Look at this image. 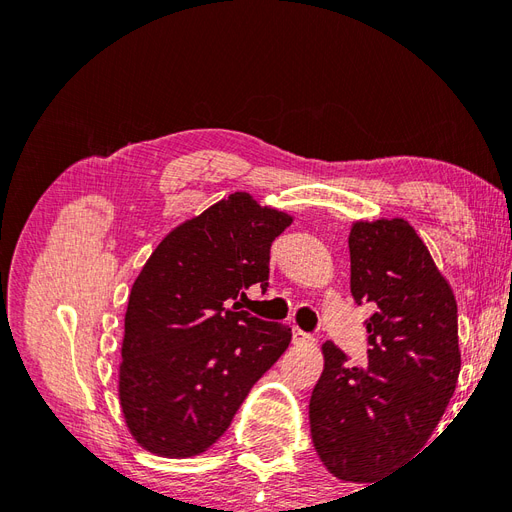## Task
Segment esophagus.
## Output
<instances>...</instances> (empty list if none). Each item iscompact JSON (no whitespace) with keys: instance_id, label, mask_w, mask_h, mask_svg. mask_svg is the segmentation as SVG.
Segmentation results:
<instances>
[{"instance_id":"34e87169","label":"esophagus","mask_w":512,"mask_h":512,"mask_svg":"<svg viewBox=\"0 0 512 512\" xmlns=\"http://www.w3.org/2000/svg\"><path fill=\"white\" fill-rule=\"evenodd\" d=\"M292 344L294 346H309V344H314V337L309 333H303L301 329H292Z\"/></svg>"}]
</instances>
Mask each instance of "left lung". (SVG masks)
<instances>
[{
    "mask_svg": "<svg viewBox=\"0 0 512 512\" xmlns=\"http://www.w3.org/2000/svg\"><path fill=\"white\" fill-rule=\"evenodd\" d=\"M350 290L371 303L367 363L333 342L309 399L320 461L348 483H374L414 459L451 401L461 352L457 301L427 245L404 220L352 222Z\"/></svg>",
    "mask_w": 512,
    "mask_h": 512,
    "instance_id": "1",
    "label": "left lung"
}]
</instances>
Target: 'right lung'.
Wrapping results in <instances>:
<instances>
[{
  "instance_id": "right-lung-1",
  "label": "right lung",
  "mask_w": 512,
  "mask_h": 512,
  "mask_svg": "<svg viewBox=\"0 0 512 512\" xmlns=\"http://www.w3.org/2000/svg\"><path fill=\"white\" fill-rule=\"evenodd\" d=\"M294 215L235 192L175 226L132 284L119 404L145 451L188 459L222 438L290 329L228 307L269 286V250ZM237 305V303H235Z\"/></svg>"
}]
</instances>
